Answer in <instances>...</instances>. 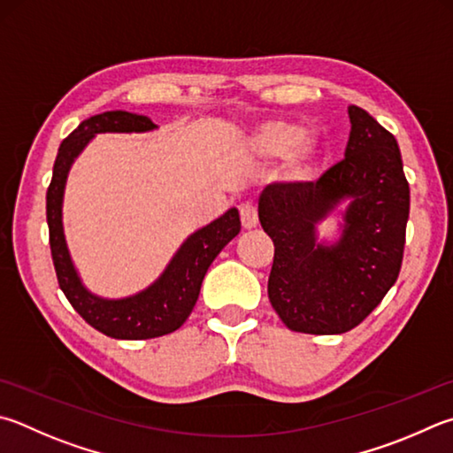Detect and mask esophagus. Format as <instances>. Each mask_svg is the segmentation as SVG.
Wrapping results in <instances>:
<instances>
[{
  "instance_id": "esophagus-1",
  "label": "esophagus",
  "mask_w": 453,
  "mask_h": 453,
  "mask_svg": "<svg viewBox=\"0 0 453 453\" xmlns=\"http://www.w3.org/2000/svg\"><path fill=\"white\" fill-rule=\"evenodd\" d=\"M240 218H242V226L245 229H253L255 226H257V208H255L253 203H243L242 210H240Z\"/></svg>"
}]
</instances>
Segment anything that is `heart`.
Instances as JSON below:
<instances>
[{
    "mask_svg": "<svg viewBox=\"0 0 453 453\" xmlns=\"http://www.w3.org/2000/svg\"><path fill=\"white\" fill-rule=\"evenodd\" d=\"M250 150L263 160L283 156L281 176L287 184H303L312 176L323 156V136L317 130H303L293 120H265L251 130Z\"/></svg>",
    "mask_w": 453,
    "mask_h": 453,
    "instance_id": "heart-1",
    "label": "heart"
}]
</instances>
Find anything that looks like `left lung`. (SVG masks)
<instances>
[{
    "instance_id": "left-lung-1",
    "label": "left lung",
    "mask_w": 453,
    "mask_h": 453,
    "mask_svg": "<svg viewBox=\"0 0 453 453\" xmlns=\"http://www.w3.org/2000/svg\"><path fill=\"white\" fill-rule=\"evenodd\" d=\"M344 160L317 182L269 184L259 221L275 255L267 293L287 328L341 334L363 323L396 283L404 255L410 188L396 138L349 106ZM345 203L342 237L319 242L316 226Z\"/></svg>"
}]
</instances>
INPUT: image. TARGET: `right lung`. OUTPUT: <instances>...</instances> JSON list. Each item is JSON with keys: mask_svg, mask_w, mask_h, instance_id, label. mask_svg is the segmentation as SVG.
Segmentation results:
<instances>
[{"mask_svg": "<svg viewBox=\"0 0 453 453\" xmlns=\"http://www.w3.org/2000/svg\"><path fill=\"white\" fill-rule=\"evenodd\" d=\"M158 127L144 114L109 111L95 114L65 138L57 152L53 178L47 190V226L53 265L61 291L81 317L96 331L120 341H144L174 333L186 323L198 301L203 275L218 253L240 234L242 221L237 208L213 219L198 232L188 235L170 259L162 275L146 289L130 297L104 299L90 293L71 259L63 232V196L69 170L77 156L96 134L103 133H150Z\"/></svg>", "mask_w": 453, "mask_h": 453, "instance_id": "1", "label": "right lung"}]
</instances>
